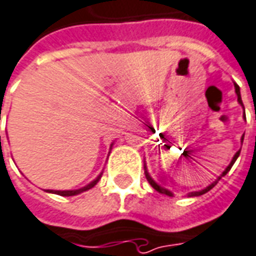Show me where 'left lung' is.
Listing matches in <instances>:
<instances>
[{
	"label": "left lung",
	"mask_w": 256,
	"mask_h": 256,
	"mask_svg": "<svg viewBox=\"0 0 256 256\" xmlns=\"http://www.w3.org/2000/svg\"><path fill=\"white\" fill-rule=\"evenodd\" d=\"M234 89H236V94H237V100H238V104L241 106L242 108H244V104H242V100H241V93H240V86H238V84H234ZM242 140H244V135L241 136V144H242ZM240 152H241V149H240V150L237 152L236 154H234V158H232V162H230V164H228V166H227V167H226L224 172H222V174H220L219 177H218V178H216V180H214V181H213L212 184H209V185H208V186H206V188H204V190H199V191H192V192H190V194H188V196H200V195H204V194H206V192H208V191H210V190H212L213 186H214V185L218 184V182H219L220 180H222V177H224L226 174H227V172H230V168H232V164L236 163V160H237V158H238V156H240ZM144 168H145L146 180L149 181V184H150L152 186H153V188L156 190V191L160 192V194H164V195H168V196H172V192L170 191V190H167V188H164V186H162V185L158 184V182H156L152 178L150 174H149V172H148V167H146V163H145V166H144Z\"/></svg>",
	"instance_id": "left-lung-1"
}]
</instances>
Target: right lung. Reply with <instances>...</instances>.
<instances>
[{"label": "right lung", "instance_id": "add662e5", "mask_svg": "<svg viewBox=\"0 0 256 256\" xmlns=\"http://www.w3.org/2000/svg\"><path fill=\"white\" fill-rule=\"evenodd\" d=\"M112 148V144H111L110 149ZM103 174V172H102ZM102 174L98 176V178H94L92 182H89L88 185H84L82 188H78V190H64V191H57V190H46V192H50V194H57V195H61V196H75V195H79L84 191H89L90 188H93L94 185L98 184V180L102 178Z\"/></svg>", "mask_w": 256, "mask_h": 256}]
</instances>
